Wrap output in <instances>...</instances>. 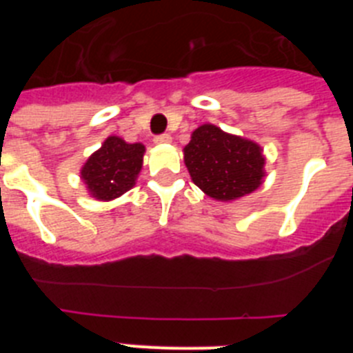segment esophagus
<instances>
[{
	"label": "esophagus",
	"mask_w": 353,
	"mask_h": 353,
	"mask_svg": "<svg viewBox=\"0 0 353 353\" xmlns=\"http://www.w3.org/2000/svg\"><path fill=\"white\" fill-rule=\"evenodd\" d=\"M154 141L157 145H168V143H171V136L170 134H161V136H155Z\"/></svg>",
	"instance_id": "1"
}]
</instances>
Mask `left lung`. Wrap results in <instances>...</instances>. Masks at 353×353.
<instances>
[{"label": "left lung", "mask_w": 353, "mask_h": 353, "mask_svg": "<svg viewBox=\"0 0 353 353\" xmlns=\"http://www.w3.org/2000/svg\"><path fill=\"white\" fill-rule=\"evenodd\" d=\"M183 162L191 179L207 196L233 201L251 194L265 176V157L254 141L233 136L205 123L192 132L183 148Z\"/></svg>", "instance_id": "obj_1"}]
</instances>
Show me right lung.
<instances>
[{
	"label": "right lung",
	"mask_w": 353,
	"mask_h": 353,
	"mask_svg": "<svg viewBox=\"0 0 353 353\" xmlns=\"http://www.w3.org/2000/svg\"><path fill=\"white\" fill-rule=\"evenodd\" d=\"M143 155L145 146L141 143H127L118 136H109L84 162L81 179L95 199H114L136 185Z\"/></svg>",
	"instance_id": "add662e5"
}]
</instances>
